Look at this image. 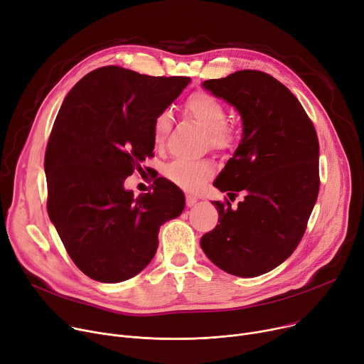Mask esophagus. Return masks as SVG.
<instances>
[{"mask_svg": "<svg viewBox=\"0 0 364 364\" xmlns=\"http://www.w3.org/2000/svg\"><path fill=\"white\" fill-rule=\"evenodd\" d=\"M196 203H198V199H196L195 196H190V195H187V196H186V206H187V208L195 206Z\"/></svg>", "mask_w": 364, "mask_h": 364, "instance_id": "34e87169", "label": "esophagus"}]
</instances>
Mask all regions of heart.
I'll use <instances>...</instances> for the list:
<instances>
[{"label":"heart","mask_w":364,"mask_h":364,"mask_svg":"<svg viewBox=\"0 0 364 364\" xmlns=\"http://www.w3.org/2000/svg\"><path fill=\"white\" fill-rule=\"evenodd\" d=\"M186 111L208 130L209 143L213 149L230 151L237 141V133L228 123L225 105L205 90H196L186 101ZM171 129V114L162 109L156 114L152 123V139L156 148L165 143L166 134ZM215 173V165L208 161H183L176 159L164 168V176L184 190L200 188Z\"/></svg>","instance_id":"1"}]
</instances>
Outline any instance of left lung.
Listing matches in <instances>:
<instances>
[{
  "label": "left lung",
  "mask_w": 364,
  "mask_h": 364,
  "mask_svg": "<svg viewBox=\"0 0 364 364\" xmlns=\"http://www.w3.org/2000/svg\"><path fill=\"white\" fill-rule=\"evenodd\" d=\"M203 86L234 105L243 139L213 186L245 200L215 202L218 224L200 246L223 271L257 277L293 255L318 199L319 140L296 96L268 73L240 70Z\"/></svg>",
  "instance_id": "1"
}]
</instances>
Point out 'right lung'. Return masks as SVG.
Segmentation results:
<instances>
[{
    "label": "right lung",
    "mask_w": 364,
    "mask_h": 364,
    "mask_svg": "<svg viewBox=\"0 0 364 364\" xmlns=\"http://www.w3.org/2000/svg\"><path fill=\"white\" fill-rule=\"evenodd\" d=\"M188 82L107 65L65 96L45 151L46 209L68 256L92 279L137 275L155 256L159 227L184 209L181 190L164 177L136 199L123 183L154 156V118Z\"/></svg>",
    "instance_id": "right-lung-1"
}]
</instances>
